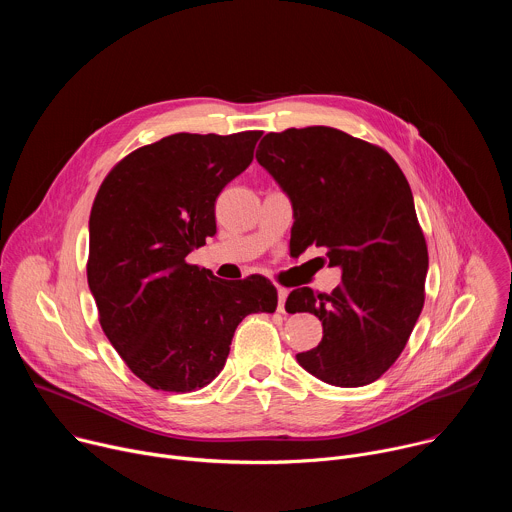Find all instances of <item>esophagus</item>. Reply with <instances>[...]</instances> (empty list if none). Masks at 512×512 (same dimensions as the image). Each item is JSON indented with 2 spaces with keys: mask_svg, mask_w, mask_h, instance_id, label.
Wrapping results in <instances>:
<instances>
[{
  "mask_svg": "<svg viewBox=\"0 0 512 512\" xmlns=\"http://www.w3.org/2000/svg\"><path fill=\"white\" fill-rule=\"evenodd\" d=\"M287 296H289V291H287L285 287H279V289H277V300H279V302H277V312H281V314L285 312V300H287Z\"/></svg>",
  "mask_w": 512,
  "mask_h": 512,
  "instance_id": "obj_1",
  "label": "esophagus"
}]
</instances>
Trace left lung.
Wrapping results in <instances>:
<instances>
[{"instance_id":"1","label":"left lung","mask_w":512,"mask_h":512,"mask_svg":"<svg viewBox=\"0 0 512 512\" xmlns=\"http://www.w3.org/2000/svg\"><path fill=\"white\" fill-rule=\"evenodd\" d=\"M257 162L291 200L296 251L324 247L330 267L342 269L332 294L300 287L285 302L324 328L298 362L334 387L377 381L403 352L425 300L427 245L407 178L385 150L324 125L267 133Z\"/></svg>"}]
</instances>
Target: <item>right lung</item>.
<instances>
[{
	"label": "right lung",
	"instance_id": "add662e5",
	"mask_svg": "<svg viewBox=\"0 0 512 512\" xmlns=\"http://www.w3.org/2000/svg\"><path fill=\"white\" fill-rule=\"evenodd\" d=\"M261 133L168 135L123 158L97 192L89 287L105 336L152 389L206 387L239 322L277 308L265 277L223 281L188 263L216 233V196L249 168Z\"/></svg>",
	"mask_w": 512,
	"mask_h": 512
}]
</instances>
